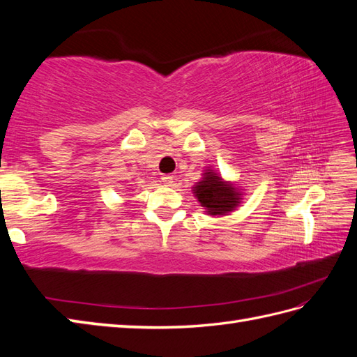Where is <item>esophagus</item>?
Wrapping results in <instances>:
<instances>
[{"label": "esophagus", "mask_w": 357, "mask_h": 357, "mask_svg": "<svg viewBox=\"0 0 357 357\" xmlns=\"http://www.w3.org/2000/svg\"><path fill=\"white\" fill-rule=\"evenodd\" d=\"M161 181H162L165 185H170L173 183V176H172V174H162Z\"/></svg>", "instance_id": "34e87169"}]
</instances>
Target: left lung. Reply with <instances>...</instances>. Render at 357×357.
Wrapping results in <instances>:
<instances>
[{"label": "left lung", "instance_id": "1", "mask_svg": "<svg viewBox=\"0 0 357 357\" xmlns=\"http://www.w3.org/2000/svg\"><path fill=\"white\" fill-rule=\"evenodd\" d=\"M196 198L207 207L210 215H224L238 206V193L215 173L207 172L206 178L195 187Z\"/></svg>", "mask_w": 357, "mask_h": 357}]
</instances>
